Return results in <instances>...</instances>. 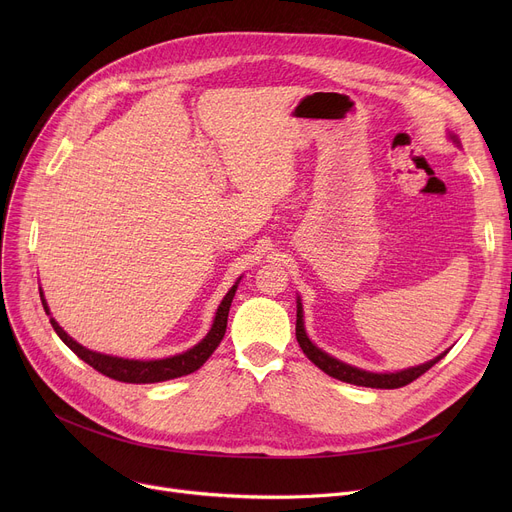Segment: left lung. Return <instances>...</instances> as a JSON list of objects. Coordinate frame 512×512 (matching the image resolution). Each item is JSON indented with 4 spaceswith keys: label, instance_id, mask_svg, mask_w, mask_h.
Listing matches in <instances>:
<instances>
[{
    "label": "left lung",
    "instance_id": "left-lung-1",
    "mask_svg": "<svg viewBox=\"0 0 512 512\" xmlns=\"http://www.w3.org/2000/svg\"><path fill=\"white\" fill-rule=\"evenodd\" d=\"M448 139L456 145L461 147V141L456 134L448 132ZM297 340L303 348V353L307 355V359L311 363H315L321 371H326L332 378L346 382V384H355V386H365V388H382V390H392V388H402L411 384L413 380H417L419 375H423L429 367H434L440 359L446 357L448 351L440 353L438 357H434L432 361L415 365V367H407V369H400V371H367L355 365H348L332 355H328L326 351H321L317 344L311 342V338L307 336L305 330V319H303V303L301 297H297Z\"/></svg>",
    "mask_w": 512,
    "mask_h": 512
}]
</instances>
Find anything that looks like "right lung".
<instances>
[{"label":"right lung","mask_w":512,"mask_h":512,"mask_svg":"<svg viewBox=\"0 0 512 512\" xmlns=\"http://www.w3.org/2000/svg\"><path fill=\"white\" fill-rule=\"evenodd\" d=\"M240 280H242V276L226 292V297L222 299L218 311H215L213 324H211L207 336L201 342H197L193 348H188V351H184V353H178V355H172V357H166V359H149V361L105 355V353L91 351V348H87L83 344H78L72 336H68L64 332V328L58 324V321L51 317L47 301H45V294H43L41 288H39V294H41L43 309L49 315L51 328L56 330V334L62 338V342L70 348L74 355H78L85 363H89L93 369H97L99 373L107 375V378H112V380L126 382V384H155V382H166V380L182 378V375L193 373L213 355V351L218 348V344L222 342V338L226 334L228 311H230V305H232V299H234Z\"/></svg>","instance_id":"obj_1"}]
</instances>
